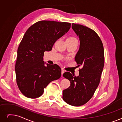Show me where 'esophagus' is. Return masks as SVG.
Returning a JSON list of instances; mask_svg holds the SVG:
<instances>
[{
  "instance_id": "1",
  "label": "esophagus",
  "mask_w": 122,
  "mask_h": 122,
  "mask_svg": "<svg viewBox=\"0 0 122 122\" xmlns=\"http://www.w3.org/2000/svg\"><path fill=\"white\" fill-rule=\"evenodd\" d=\"M65 70L63 68H62L61 69V74H62V75L63 76V73H64V72H65Z\"/></svg>"
}]
</instances>
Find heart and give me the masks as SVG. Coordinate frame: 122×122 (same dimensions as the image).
Segmentation results:
<instances>
[{
    "label": "heart",
    "mask_w": 122,
    "mask_h": 122,
    "mask_svg": "<svg viewBox=\"0 0 122 122\" xmlns=\"http://www.w3.org/2000/svg\"><path fill=\"white\" fill-rule=\"evenodd\" d=\"M68 39H76V38H75L74 37H71L69 38H68Z\"/></svg>",
    "instance_id": "1"
}]
</instances>
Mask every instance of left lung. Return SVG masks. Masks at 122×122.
Masks as SVG:
<instances>
[{
  "instance_id": "left-lung-1",
  "label": "left lung",
  "mask_w": 122,
  "mask_h": 122,
  "mask_svg": "<svg viewBox=\"0 0 122 122\" xmlns=\"http://www.w3.org/2000/svg\"><path fill=\"white\" fill-rule=\"evenodd\" d=\"M72 28L80 40L75 60L78 66L82 68L77 77L68 72L63 74L71 84L63 91V99L71 106H80L91 99L99 85L104 65V50L102 42L95 31L74 23Z\"/></svg>"
}]
</instances>
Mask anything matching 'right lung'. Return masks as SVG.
Returning <instances> with one entry per match:
<instances>
[{"label":"right lung","mask_w":122,"mask_h":122,"mask_svg":"<svg viewBox=\"0 0 122 122\" xmlns=\"http://www.w3.org/2000/svg\"><path fill=\"white\" fill-rule=\"evenodd\" d=\"M70 27V23L42 20L26 31L18 47L15 67L17 84L25 97H40L51 81L60 78L61 69L58 65H44V53L51 51Z\"/></svg>","instance_id":"1"}]
</instances>
